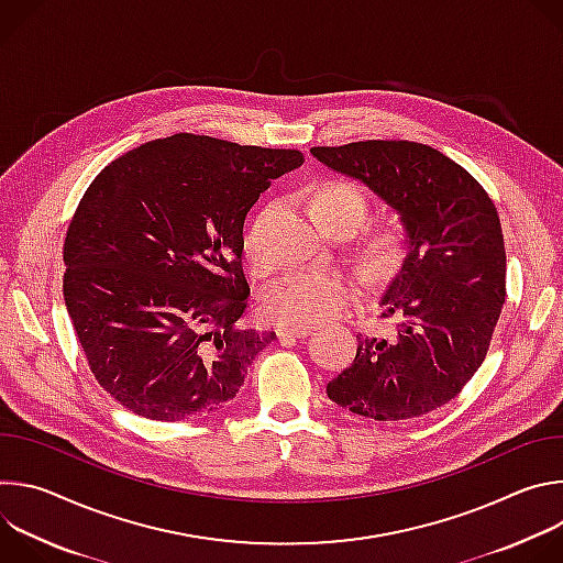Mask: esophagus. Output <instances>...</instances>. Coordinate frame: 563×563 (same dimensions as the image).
<instances>
[{
  "instance_id": "esophagus-1",
  "label": "esophagus",
  "mask_w": 563,
  "mask_h": 563,
  "mask_svg": "<svg viewBox=\"0 0 563 563\" xmlns=\"http://www.w3.org/2000/svg\"><path fill=\"white\" fill-rule=\"evenodd\" d=\"M313 330L309 325H278L276 328V336L283 341H294V339H305L309 336Z\"/></svg>"
}]
</instances>
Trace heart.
I'll use <instances>...</instances> for the list:
<instances>
[{"label":"heart","instance_id":"1","mask_svg":"<svg viewBox=\"0 0 563 563\" xmlns=\"http://www.w3.org/2000/svg\"><path fill=\"white\" fill-rule=\"evenodd\" d=\"M309 211L313 220L328 231L339 227H347L352 231L367 213V198L354 183L328 178L311 187ZM406 243L408 227L398 213L383 216L363 235V247L376 263L394 261L404 252ZM245 256L256 267L265 265L256 227L245 235ZM354 296L356 283L341 272L289 274L269 289L265 311L283 325H316L339 316Z\"/></svg>","mask_w":563,"mask_h":563}]
</instances>
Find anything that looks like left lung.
<instances>
[{
	"label": "left lung",
	"instance_id": "obj_1",
	"mask_svg": "<svg viewBox=\"0 0 563 563\" xmlns=\"http://www.w3.org/2000/svg\"><path fill=\"white\" fill-rule=\"evenodd\" d=\"M361 180L408 227L406 258L380 291L391 339L356 336V356L328 383L352 415L404 421L452 400L484 363L506 302V247L495 202L441 151L408 140L313 146Z\"/></svg>",
	"mask_w": 563,
	"mask_h": 563
}]
</instances>
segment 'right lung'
<instances>
[{
	"label": "right lung",
	"mask_w": 563,
	"mask_h": 563,
	"mask_svg": "<svg viewBox=\"0 0 563 563\" xmlns=\"http://www.w3.org/2000/svg\"><path fill=\"white\" fill-rule=\"evenodd\" d=\"M291 148L176 133L113 159L64 240V300L96 380L151 421L213 415L276 334L245 330L247 211Z\"/></svg>",
	"instance_id": "add662e5"
}]
</instances>
